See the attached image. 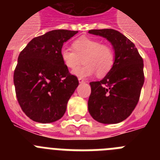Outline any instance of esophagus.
Listing matches in <instances>:
<instances>
[{
    "label": "esophagus",
    "instance_id": "34e87169",
    "mask_svg": "<svg viewBox=\"0 0 160 160\" xmlns=\"http://www.w3.org/2000/svg\"><path fill=\"white\" fill-rule=\"evenodd\" d=\"M78 82H79V83H83V82H85V80L83 78H79Z\"/></svg>",
    "mask_w": 160,
    "mask_h": 160
}]
</instances>
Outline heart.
<instances>
[{"label": "heart", "instance_id": "1", "mask_svg": "<svg viewBox=\"0 0 160 160\" xmlns=\"http://www.w3.org/2000/svg\"><path fill=\"white\" fill-rule=\"evenodd\" d=\"M73 48L63 46L60 55L63 64L70 70L75 69L83 60L84 66L73 71L77 77H90L95 72L98 77H103L112 70L115 54L110 45L95 38L81 37L73 42Z\"/></svg>", "mask_w": 160, "mask_h": 160}]
</instances>
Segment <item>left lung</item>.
I'll list each match as a JSON object with an SVG mask.
<instances>
[{
	"mask_svg": "<svg viewBox=\"0 0 160 160\" xmlns=\"http://www.w3.org/2000/svg\"><path fill=\"white\" fill-rule=\"evenodd\" d=\"M89 32L107 38L115 54L112 70L101 81L90 82L89 113L101 123H118L131 115L139 100L144 82L143 61L135 44L118 31L103 29Z\"/></svg>",
	"mask_w": 160,
	"mask_h": 160,
	"instance_id": "obj_1",
	"label": "left lung"
}]
</instances>
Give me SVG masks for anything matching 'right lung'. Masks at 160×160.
Listing matches in <instances>:
<instances>
[{
    "instance_id": "1",
    "label": "right lung",
    "mask_w": 160,
    "mask_h": 160,
    "mask_svg": "<svg viewBox=\"0 0 160 160\" xmlns=\"http://www.w3.org/2000/svg\"><path fill=\"white\" fill-rule=\"evenodd\" d=\"M78 31L55 29L32 38L20 53L13 74L17 98L30 119L49 123L60 119L78 86L63 64V44Z\"/></svg>"
}]
</instances>
